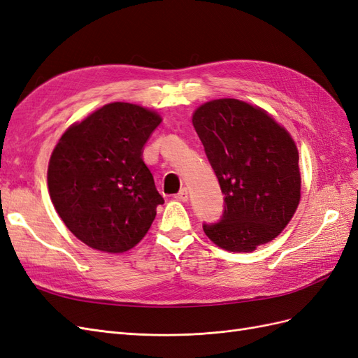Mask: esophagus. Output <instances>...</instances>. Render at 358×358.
Wrapping results in <instances>:
<instances>
[{"mask_svg":"<svg viewBox=\"0 0 358 358\" xmlns=\"http://www.w3.org/2000/svg\"><path fill=\"white\" fill-rule=\"evenodd\" d=\"M175 199L179 200V201H188V189H187V188H182V189L176 194Z\"/></svg>","mask_w":358,"mask_h":358,"instance_id":"1","label":"esophagus"}]
</instances>
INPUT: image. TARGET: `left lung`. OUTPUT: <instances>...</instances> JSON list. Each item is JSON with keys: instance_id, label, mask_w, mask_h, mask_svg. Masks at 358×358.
I'll use <instances>...</instances> for the list:
<instances>
[{"instance_id": "obj_1", "label": "left lung", "mask_w": 358, "mask_h": 358, "mask_svg": "<svg viewBox=\"0 0 358 358\" xmlns=\"http://www.w3.org/2000/svg\"><path fill=\"white\" fill-rule=\"evenodd\" d=\"M194 128L224 194L209 239L231 252H251L285 229L300 201L299 152L291 136L264 110L245 101L204 103Z\"/></svg>"}]
</instances>
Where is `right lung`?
I'll return each instance as SVG.
<instances>
[{"mask_svg":"<svg viewBox=\"0 0 358 358\" xmlns=\"http://www.w3.org/2000/svg\"><path fill=\"white\" fill-rule=\"evenodd\" d=\"M159 124L145 107L110 103L59 138L48 170L50 199L83 243L124 252L148 233L164 199L142 157Z\"/></svg>","mask_w":358,"mask_h":358,"instance_id":"1","label":"right lung"}]
</instances>
